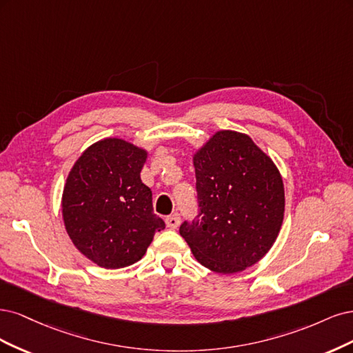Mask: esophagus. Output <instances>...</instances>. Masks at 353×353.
Wrapping results in <instances>:
<instances>
[{
    "label": "esophagus",
    "mask_w": 353,
    "mask_h": 353,
    "mask_svg": "<svg viewBox=\"0 0 353 353\" xmlns=\"http://www.w3.org/2000/svg\"><path fill=\"white\" fill-rule=\"evenodd\" d=\"M165 224L168 229H177L179 224H180V215L177 212L168 215V217L165 219Z\"/></svg>",
    "instance_id": "1"
}]
</instances>
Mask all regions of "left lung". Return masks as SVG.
Listing matches in <instances>:
<instances>
[{"mask_svg": "<svg viewBox=\"0 0 353 353\" xmlns=\"http://www.w3.org/2000/svg\"><path fill=\"white\" fill-rule=\"evenodd\" d=\"M199 214L180 234L203 267L221 274L256 264L284 215L277 167L248 134L220 130L193 157Z\"/></svg>", "mask_w": 353, "mask_h": 353, "instance_id": "left-lung-1", "label": "left lung"}]
</instances>
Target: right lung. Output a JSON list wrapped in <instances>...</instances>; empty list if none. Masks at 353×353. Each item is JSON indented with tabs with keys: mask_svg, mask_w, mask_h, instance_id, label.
<instances>
[{
	"mask_svg": "<svg viewBox=\"0 0 353 353\" xmlns=\"http://www.w3.org/2000/svg\"><path fill=\"white\" fill-rule=\"evenodd\" d=\"M146 151L123 139H102L79 157L63 192V220L72 242L102 268L139 261L155 232L152 192L141 180Z\"/></svg>",
	"mask_w": 353,
	"mask_h": 353,
	"instance_id": "right-lung-1",
	"label": "right lung"
}]
</instances>
